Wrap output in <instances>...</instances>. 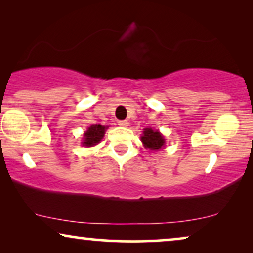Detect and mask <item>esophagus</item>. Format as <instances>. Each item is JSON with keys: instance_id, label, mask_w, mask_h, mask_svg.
<instances>
[{"instance_id": "esophagus-1", "label": "esophagus", "mask_w": 253, "mask_h": 253, "mask_svg": "<svg viewBox=\"0 0 253 253\" xmlns=\"http://www.w3.org/2000/svg\"><path fill=\"white\" fill-rule=\"evenodd\" d=\"M118 125H119V126H121V127H127V126H128V121H127V120H120V121H118Z\"/></svg>"}]
</instances>
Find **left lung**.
I'll return each instance as SVG.
<instances>
[{
  "label": "left lung",
  "mask_w": 253,
  "mask_h": 253,
  "mask_svg": "<svg viewBox=\"0 0 253 253\" xmlns=\"http://www.w3.org/2000/svg\"><path fill=\"white\" fill-rule=\"evenodd\" d=\"M141 141H142L144 148H148L150 150L162 149L166 144L164 136L158 130H154L153 128L143 129V135L141 136Z\"/></svg>",
  "instance_id": "1"
}]
</instances>
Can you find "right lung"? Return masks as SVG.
Here are the masks:
<instances>
[{"label": "right lung", "instance_id": "1", "mask_svg": "<svg viewBox=\"0 0 253 253\" xmlns=\"http://www.w3.org/2000/svg\"><path fill=\"white\" fill-rule=\"evenodd\" d=\"M107 129V126H103V125H91L87 128V130L83 135V142L82 144L84 147H93L98 144L104 137Z\"/></svg>", "mask_w": 253, "mask_h": 253}]
</instances>
